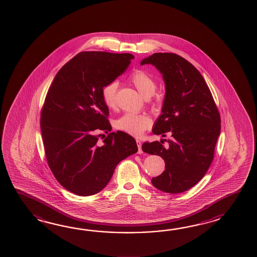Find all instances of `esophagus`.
<instances>
[{
  "label": "esophagus",
  "mask_w": 257,
  "mask_h": 257,
  "mask_svg": "<svg viewBox=\"0 0 257 257\" xmlns=\"http://www.w3.org/2000/svg\"><path fill=\"white\" fill-rule=\"evenodd\" d=\"M136 142L137 146H138V149H139V150H138V153L141 154V153H143L142 149V142H141V141H139V140H137Z\"/></svg>",
  "instance_id": "obj_1"
}]
</instances>
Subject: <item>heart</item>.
<instances>
[{
    "label": "heart",
    "instance_id": "obj_1",
    "mask_svg": "<svg viewBox=\"0 0 257 257\" xmlns=\"http://www.w3.org/2000/svg\"><path fill=\"white\" fill-rule=\"evenodd\" d=\"M128 81L135 86L139 93L144 98H149L157 88V84L153 76L143 70L138 69L131 72ZM116 89L117 83L111 82L104 84L101 90L102 100L105 106L109 109H114L116 106ZM152 126L151 117L145 114L125 113L115 121V127L117 131H123L132 136L140 137L144 131Z\"/></svg>",
    "mask_w": 257,
    "mask_h": 257
}]
</instances>
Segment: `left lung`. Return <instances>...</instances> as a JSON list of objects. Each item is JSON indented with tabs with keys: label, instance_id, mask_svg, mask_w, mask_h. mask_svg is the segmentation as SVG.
I'll list each match as a JSON object with an SVG mask.
<instances>
[{
	"label": "left lung",
	"instance_id": "obj_1",
	"mask_svg": "<svg viewBox=\"0 0 257 257\" xmlns=\"http://www.w3.org/2000/svg\"><path fill=\"white\" fill-rule=\"evenodd\" d=\"M152 64L163 74L165 97L153 126L155 135L172 140L144 142L142 151L164 159L165 170L152 184L161 191L178 194L197 185L214 158L220 133V115L201 73L189 61L175 53H154L141 65ZM166 142V140H165Z\"/></svg>",
	"mask_w": 257,
	"mask_h": 257
}]
</instances>
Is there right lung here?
<instances>
[{"label":"right lung","mask_w":257,"mask_h":257,"mask_svg":"<svg viewBox=\"0 0 257 257\" xmlns=\"http://www.w3.org/2000/svg\"><path fill=\"white\" fill-rule=\"evenodd\" d=\"M134 59L130 53L83 51L56 74L41 110L40 127L49 167L65 189L87 197L108 184L115 166L138 152L123 131L110 132L101 90ZM100 131L108 133L103 141Z\"/></svg>","instance_id":"right-lung-1"}]
</instances>
